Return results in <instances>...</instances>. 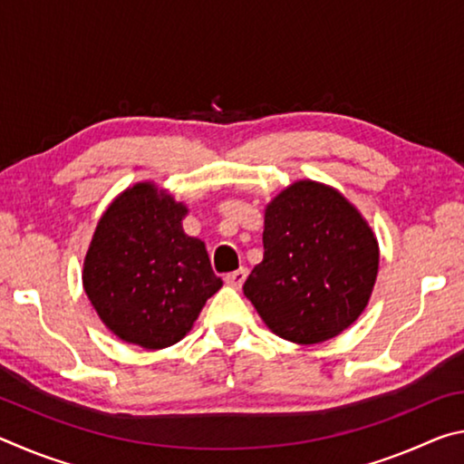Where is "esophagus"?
<instances>
[{
  "label": "esophagus",
  "instance_id": "34e87169",
  "mask_svg": "<svg viewBox=\"0 0 464 464\" xmlns=\"http://www.w3.org/2000/svg\"><path fill=\"white\" fill-rule=\"evenodd\" d=\"M246 278H247V268H239V270L227 274L225 282L229 286H233V288H241L243 282H246Z\"/></svg>",
  "mask_w": 464,
  "mask_h": 464
}]
</instances>
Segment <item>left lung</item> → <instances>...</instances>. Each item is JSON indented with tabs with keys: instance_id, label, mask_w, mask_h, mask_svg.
I'll return each mask as SVG.
<instances>
[{
	"instance_id": "obj_1",
	"label": "left lung",
	"mask_w": 464,
	"mask_h": 464,
	"mask_svg": "<svg viewBox=\"0 0 464 464\" xmlns=\"http://www.w3.org/2000/svg\"><path fill=\"white\" fill-rule=\"evenodd\" d=\"M264 260L243 285L274 334L319 343L350 327L371 298L379 243L334 188L296 182L266 208Z\"/></svg>"
}]
</instances>
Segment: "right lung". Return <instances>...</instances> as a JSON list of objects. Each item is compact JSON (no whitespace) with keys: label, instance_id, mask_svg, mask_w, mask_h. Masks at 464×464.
<instances>
[{"label":"right lung","instance_id":"right-lung-1","mask_svg":"<svg viewBox=\"0 0 464 464\" xmlns=\"http://www.w3.org/2000/svg\"><path fill=\"white\" fill-rule=\"evenodd\" d=\"M182 202L151 184L124 190L100 218L83 264V288L110 332L145 350L190 332L223 286L204 243L188 237Z\"/></svg>","mask_w":464,"mask_h":464}]
</instances>
